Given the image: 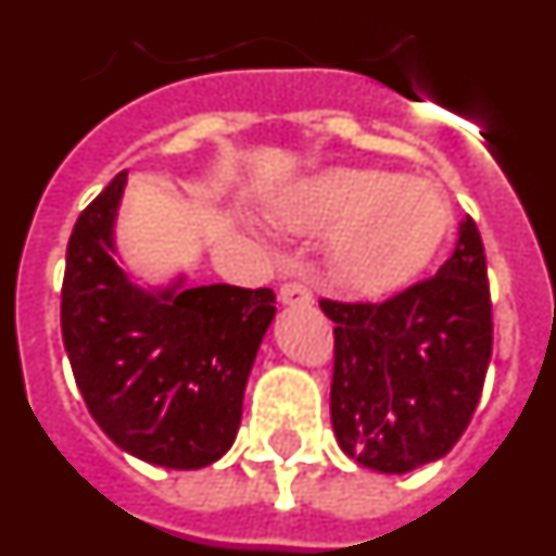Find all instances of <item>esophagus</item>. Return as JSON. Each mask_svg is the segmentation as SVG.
<instances>
[{"mask_svg": "<svg viewBox=\"0 0 556 556\" xmlns=\"http://www.w3.org/2000/svg\"><path fill=\"white\" fill-rule=\"evenodd\" d=\"M281 303H287V306H306V303H312V289L306 287V283L301 281H287L281 287Z\"/></svg>", "mask_w": 556, "mask_h": 556, "instance_id": "34e87169", "label": "esophagus"}]
</instances>
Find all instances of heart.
<instances>
[{"instance_id": "obj_1", "label": "heart", "mask_w": 556, "mask_h": 556, "mask_svg": "<svg viewBox=\"0 0 556 556\" xmlns=\"http://www.w3.org/2000/svg\"><path fill=\"white\" fill-rule=\"evenodd\" d=\"M275 217L298 233H331L339 281L358 294H384L429 264L445 236L448 203L429 180L328 169L283 198Z\"/></svg>"}]
</instances>
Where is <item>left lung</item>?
<instances>
[{
    "label": "left lung",
    "mask_w": 556,
    "mask_h": 556,
    "mask_svg": "<svg viewBox=\"0 0 556 556\" xmlns=\"http://www.w3.org/2000/svg\"><path fill=\"white\" fill-rule=\"evenodd\" d=\"M333 320L331 424L339 448L378 473L448 454L479 404L493 303L481 233L462 219L437 275L381 303L323 298Z\"/></svg>",
    "instance_id": "1"
}]
</instances>
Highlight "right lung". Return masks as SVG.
<instances>
[{
	"mask_svg": "<svg viewBox=\"0 0 556 556\" xmlns=\"http://www.w3.org/2000/svg\"><path fill=\"white\" fill-rule=\"evenodd\" d=\"M125 184L119 172L68 236L63 345L88 412L113 443L150 465L198 470L233 445L275 292L136 287L111 255Z\"/></svg>",
	"mask_w": 556,
	"mask_h": 556,
	"instance_id": "add662e5",
	"label": "right lung"
}]
</instances>
